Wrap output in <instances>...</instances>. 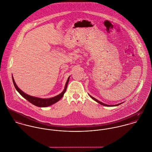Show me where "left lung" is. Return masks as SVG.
Listing matches in <instances>:
<instances>
[{
    "label": "left lung",
    "instance_id": "8db88e82",
    "mask_svg": "<svg viewBox=\"0 0 152 152\" xmlns=\"http://www.w3.org/2000/svg\"><path fill=\"white\" fill-rule=\"evenodd\" d=\"M89 95V96L92 99H93L94 101H96V102H97L98 103H99V104H100L101 105H104V106H106V107H115V106H118L119 105H120V104H122L123 102H121V103H119V104H116V105H107V104H104V103H103V102H102L101 101H99V100H97V99H96L95 98H94L93 97H92L91 96H90V94H88Z\"/></svg>",
    "mask_w": 152,
    "mask_h": 152
}]
</instances>
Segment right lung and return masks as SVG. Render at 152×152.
Segmentation results:
<instances>
[{"label": "right lung", "instance_id": "add662e5", "mask_svg": "<svg viewBox=\"0 0 152 152\" xmlns=\"http://www.w3.org/2000/svg\"><path fill=\"white\" fill-rule=\"evenodd\" d=\"M69 78H70V76L68 77L67 82H66V84H65V86L64 90H63V91L61 94H59V95L56 96H55L53 97L50 98V99H41V98L36 97L30 96V95L25 93L24 92H23L21 90H20L18 87L17 84L15 83V81L14 80L13 77L12 76L13 82L14 86H15V88H16V89L17 91L24 99H26L27 100H28L30 102H31V104H34V105L39 107H47L50 106L51 105L56 103V102L59 101L61 99V98L63 97L64 93L66 92V88H67V86H68V82H69Z\"/></svg>", "mask_w": 152, "mask_h": 152}]
</instances>
